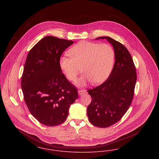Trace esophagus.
Segmentation results:
<instances>
[{
    "label": "esophagus",
    "mask_w": 159,
    "mask_h": 159,
    "mask_svg": "<svg viewBox=\"0 0 159 159\" xmlns=\"http://www.w3.org/2000/svg\"><path fill=\"white\" fill-rule=\"evenodd\" d=\"M86 92V90H78V94L80 95H82L83 94H84Z\"/></svg>",
    "instance_id": "esophagus-1"
}]
</instances>
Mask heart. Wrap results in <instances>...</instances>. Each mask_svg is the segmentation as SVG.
Listing matches in <instances>:
<instances>
[{
    "instance_id": "heart-1",
    "label": "heart",
    "mask_w": 159,
    "mask_h": 159,
    "mask_svg": "<svg viewBox=\"0 0 159 159\" xmlns=\"http://www.w3.org/2000/svg\"><path fill=\"white\" fill-rule=\"evenodd\" d=\"M69 57H62L60 66L69 81H75L79 68L84 74L77 81L78 85H84L89 81L93 84L103 83L113 69L115 52L111 46L89 42H80L70 48Z\"/></svg>"
}]
</instances>
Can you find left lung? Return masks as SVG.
<instances>
[{
  "label": "left lung",
  "mask_w": 159,
  "mask_h": 159,
  "mask_svg": "<svg viewBox=\"0 0 159 159\" xmlns=\"http://www.w3.org/2000/svg\"><path fill=\"white\" fill-rule=\"evenodd\" d=\"M107 39L115 52L113 69L106 81L88 90L92 98L87 115L96 127L107 128L119 121L131 104L137 80L136 70L131 55L120 43L109 37Z\"/></svg>",
  "instance_id": "left-lung-1"
}]
</instances>
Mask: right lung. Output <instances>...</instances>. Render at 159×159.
Wrapping results in <instances>:
<instances>
[{
  "label": "right lung",
  "mask_w": 159,
  "mask_h": 159,
  "mask_svg": "<svg viewBox=\"0 0 159 159\" xmlns=\"http://www.w3.org/2000/svg\"><path fill=\"white\" fill-rule=\"evenodd\" d=\"M73 43L46 36L28 54L21 76L24 100L32 116L44 125L63 123L78 97L76 87L62 73L59 63L63 52Z\"/></svg>",
  "instance_id": "right-lung-1"
}]
</instances>
